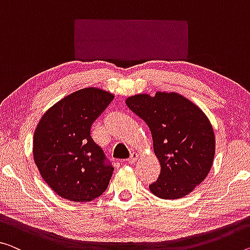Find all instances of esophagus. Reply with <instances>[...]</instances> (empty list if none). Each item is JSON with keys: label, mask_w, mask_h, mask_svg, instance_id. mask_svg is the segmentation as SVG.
<instances>
[{"label": "esophagus", "mask_w": 250, "mask_h": 250, "mask_svg": "<svg viewBox=\"0 0 250 250\" xmlns=\"http://www.w3.org/2000/svg\"><path fill=\"white\" fill-rule=\"evenodd\" d=\"M138 159V153L137 152H132L130 153V156L128 157L127 162L129 163H135V161Z\"/></svg>", "instance_id": "obj_1"}]
</instances>
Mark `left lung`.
Returning a JSON list of instances; mask_svg holds the SVG:
<instances>
[{
    "label": "left lung",
    "instance_id": "left-lung-1",
    "mask_svg": "<svg viewBox=\"0 0 250 250\" xmlns=\"http://www.w3.org/2000/svg\"><path fill=\"white\" fill-rule=\"evenodd\" d=\"M126 105L149 127L161 173L149 191L174 200L191 193L212 167L216 137L200 107L178 93L137 94Z\"/></svg>",
    "mask_w": 250,
    "mask_h": 250
}]
</instances>
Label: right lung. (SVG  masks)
<instances>
[{
	"label": "right lung",
	"mask_w": 250,
	"mask_h": 250,
	"mask_svg": "<svg viewBox=\"0 0 250 250\" xmlns=\"http://www.w3.org/2000/svg\"><path fill=\"white\" fill-rule=\"evenodd\" d=\"M114 95L88 87L63 97L42 115L33 135V159L42 179L74 202H89L105 192L114 168L90 136L94 121Z\"/></svg>",
	"instance_id": "add662e5"
}]
</instances>
